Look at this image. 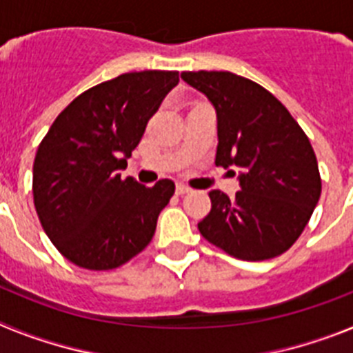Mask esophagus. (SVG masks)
I'll return each mask as SVG.
<instances>
[{
    "instance_id": "esophagus-1",
    "label": "esophagus",
    "mask_w": 353,
    "mask_h": 353,
    "mask_svg": "<svg viewBox=\"0 0 353 353\" xmlns=\"http://www.w3.org/2000/svg\"><path fill=\"white\" fill-rule=\"evenodd\" d=\"M191 191V187H187L185 183H176V194H187V192Z\"/></svg>"
}]
</instances>
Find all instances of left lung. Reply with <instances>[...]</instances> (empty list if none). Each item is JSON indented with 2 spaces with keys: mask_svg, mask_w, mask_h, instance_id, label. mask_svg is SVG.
I'll list each match as a JSON object with an SVG mask.
<instances>
[{
  "mask_svg": "<svg viewBox=\"0 0 353 353\" xmlns=\"http://www.w3.org/2000/svg\"><path fill=\"white\" fill-rule=\"evenodd\" d=\"M217 114L215 164L239 170L235 198L210 191L212 210L199 233L239 260L288 251L316 207L322 180L310 139L270 92L232 72H182Z\"/></svg>",
  "mask_w": 353,
  "mask_h": 353,
  "instance_id": "1",
  "label": "left lung"
}]
</instances>
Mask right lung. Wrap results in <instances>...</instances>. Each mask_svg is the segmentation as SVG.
I'll list each match as a JSON object with an SVG mask.
<instances>
[{"instance_id":"1","label":"right lung","mask_w":353,"mask_h":353,"mask_svg":"<svg viewBox=\"0 0 353 353\" xmlns=\"http://www.w3.org/2000/svg\"><path fill=\"white\" fill-rule=\"evenodd\" d=\"M179 84V72L121 74L76 97L52 121L33 162V201L56 249L88 270H111L150 244L174 192L145 187L120 170L146 123Z\"/></svg>"}]
</instances>
